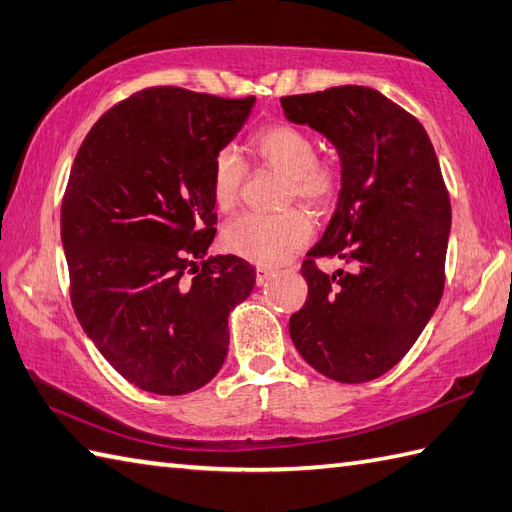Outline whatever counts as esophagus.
<instances>
[{
    "mask_svg": "<svg viewBox=\"0 0 512 512\" xmlns=\"http://www.w3.org/2000/svg\"><path fill=\"white\" fill-rule=\"evenodd\" d=\"M274 274H276V271L271 269V267H256V285L263 287L265 282H267L271 276H274Z\"/></svg>",
    "mask_w": 512,
    "mask_h": 512,
    "instance_id": "esophagus-1",
    "label": "esophagus"
}]
</instances>
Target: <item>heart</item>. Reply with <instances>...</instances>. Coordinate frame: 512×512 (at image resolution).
I'll return each mask as SVG.
<instances>
[{
    "instance_id": "1",
    "label": "heart",
    "mask_w": 512,
    "mask_h": 512,
    "mask_svg": "<svg viewBox=\"0 0 512 512\" xmlns=\"http://www.w3.org/2000/svg\"><path fill=\"white\" fill-rule=\"evenodd\" d=\"M249 149L265 166L287 175V199H298L306 208L322 212L331 206L339 184L342 164L333 155H315V142L304 129L278 122L260 129L249 140ZM245 164L236 151L223 149L212 160L210 192L221 212H230L241 199ZM313 225L300 210L280 214L247 212L225 225L223 245L227 252L249 263L280 265L309 243Z\"/></svg>"
}]
</instances>
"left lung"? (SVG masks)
Instances as JSON below:
<instances>
[{"mask_svg":"<svg viewBox=\"0 0 512 512\" xmlns=\"http://www.w3.org/2000/svg\"><path fill=\"white\" fill-rule=\"evenodd\" d=\"M339 153L342 190L302 263L309 298L289 333L304 361L339 383L381 377L414 346L445 289L451 203L427 131L372 87L280 98ZM317 257L346 270L324 275Z\"/></svg>","mask_w":512,"mask_h":512,"instance_id":"1","label":"left lung"}]
</instances>
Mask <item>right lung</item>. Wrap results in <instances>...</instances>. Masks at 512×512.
Returning <instances> with one entry per match:
<instances>
[{
  "label": "right lung",
  "mask_w": 512,
  "mask_h": 512,
  "mask_svg": "<svg viewBox=\"0 0 512 512\" xmlns=\"http://www.w3.org/2000/svg\"><path fill=\"white\" fill-rule=\"evenodd\" d=\"M254 102L142 89L100 116L76 153L61 206L72 306L100 355L140 390L206 385L230 346L227 317L254 289L247 260L206 258L217 234L212 160Z\"/></svg>",
  "instance_id": "obj_1"
}]
</instances>
